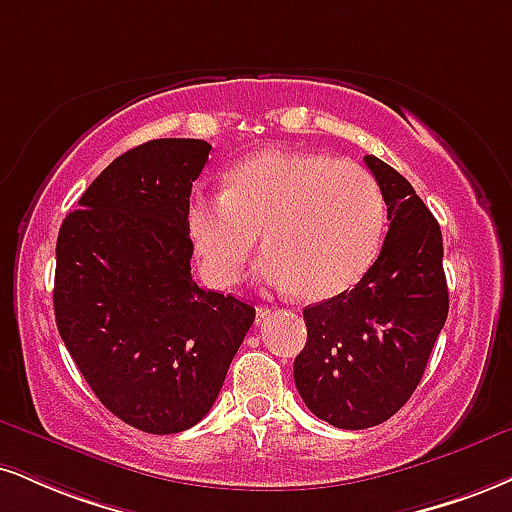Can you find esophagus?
I'll return each mask as SVG.
<instances>
[{
  "label": "esophagus",
  "mask_w": 512,
  "mask_h": 512,
  "mask_svg": "<svg viewBox=\"0 0 512 512\" xmlns=\"http://www.w3.org/2000/svg\"><path fill=\"white\" fill-rule=\"evenodd\" d=\"M257 315H255V319H257V324H264L269 319V315H272V307H267V305H257Z\"/></svg>",
  "instance_id": "1"
}]
</instances>
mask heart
Masks as SVG:
<instances>
[{
	"instance_id": "1",
	"label": "heart",
	"mask_w": 512,
	"mask_h": 512,
	"mask_svg": "<svg viewBox=\"0 0 512 512\" xmlns=\"http://www.w3.org/2000/svg\"><path fill=\"white\" fill-rule=\"evenodd\" d=\"M186 233L212 288L240 279L260 233L269 252L257 279L317 303L353 288L377 262L386 200L365 166L272 147L233 166L224 193L193 190Z\"/></svg>"
}]
</instances>
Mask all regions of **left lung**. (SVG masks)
<instances>
[{"label":"left lung","mask_w":512,"mask_h":512,"mask_svg":"<svg viewBox=\"0 0 512 512\" xmlns=\"http://www.w3.org/2000/svg\"><path fill=\"white\" fill-rule=\"evenodd\" d=\"M365 164L389 233L353 291L305 307L307 343L293 365L307 408L338 429L377 427L408 403L448 317L439 221L393 166L374 155Z\"/></svg>","instance_id":"obj_1"}]
</instances>
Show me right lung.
<instances>
[{
	"instance_id": "right-lung-1",
	"label": "right lung",
	"mask_w": 512,
	"mask_h": 512,
	"mask_svg": "<svg viewBox=\"0 0 512 512\" xmlns=\"http://www.w3.org/2000/svg\"><path fill=\"white\" fill-rule=\"evenodd\" d=\"M212 145L162 138L116 157L57 238L54 317L100 403L147 434L190 429L217 400L255 307L200 288L186 202Z\"/></svg>"
}]
</instances>
